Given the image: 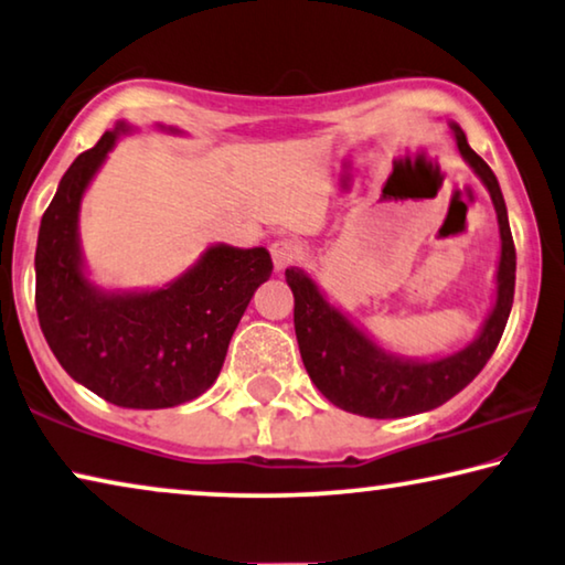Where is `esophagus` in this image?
I'll list each match as a JSON object with an SVG mask.
<instances>
[{"label":"esophagus","instance_id":"obj_1","mask_svg":"<svg viewBox=\"0 0 565 565\" xmlns=\"http://www.w3.org/2000/svg\"><path fill=\"white\" fill-rule=\"evenodd\" d=\"M270 255H273L275 270L280 273V270H285V267L298 263V259L302 257V249H300L298 242H292V239H277V242H273Z\"/></svg>","mask_w":565,"mask_h":565}]
</instances>
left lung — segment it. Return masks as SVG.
<instances>
[{
  "instance_id": "left-lung-1",
  "label": "left lung",
  "mask_w": 565,
  "mask_h": 565,
  "mask_svg": "<svg viewBox=\"0 0 565 565\" xmlns=\"http://www.w3.org/2000/svg\"><path fill=\"white\" fill-rule=\"evenodd\" d=\"M457 149L490 189L498 210L502 255L498 270V300L480 338L447 359L419 363L394 359L373 345L343 312L320 295L302 270H285L295 298V335L308 376L328 402L369 419H398L437 409L470 384L498 349L515 295V242L508 224L505 199L492 169L477 156L462 128L452 126Z\"/></svg>"
}]
</instances>
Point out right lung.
Instances as JSON below:
<instances>
[{
	"instance_id": "right-lung-1",
	"label": "right lung",
	"mask_w": 565,
	"mask_h": 565,
	"mask_svg": "<svg viewBox=\"0 0 565 565\" xmlns=\"http://www.w3.org/2000/svg\"><path fill=\"white\" fill-rule=\"evenodd\" d=\"M113 143L116 131H108L77 156L42 214L34 306L47 345L77 384L126 409H167L192 402L220 376L234 328L273 259L265 247L220 245L163 290H95L81 270L77 206Z\"/></svg>"
}]
</instances>
